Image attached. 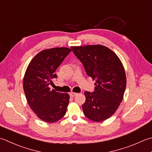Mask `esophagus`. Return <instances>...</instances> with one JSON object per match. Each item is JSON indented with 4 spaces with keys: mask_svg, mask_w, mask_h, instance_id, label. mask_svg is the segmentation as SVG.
Wrapping results in <instances>:
<instances>
[{
    "mask_svg": "<svg viewBox=\"0 0 152 152\" xmlns=\"http://www.w3.org/2000/svg\"><path fill=\"white\" fill-rule=\"evenodd\" d=\"M77 94H77V93H75V92H71V93L70 94V97H74V96H76Z\"/></svg>",
    "mask_w": 152,
    "mask_h": 152,
    "instance_id": "esophagus-1",
    "label": "esophagus"
}]
</instances>
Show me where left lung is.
Listing matches in <instances>:
<instances>
[{"label":"left lung","instance_id":"1","mask_svg":"<svg viewBox=\"0 0 152 152\" xmlns=\"http://www.w3.org/2000/svg\"><path fill=\"white\" fill-rule=\"evenodd\" d=\"M71 49L87 75L96 80L94 91L84 92L82 109L85 116L96 122L107 119L117 111L125 91L126 79L123 64L114 52L100 45Z\"/></svg>","mask_w":152,"mask_h":152}]
</instances>
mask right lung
I'll return each mask as SVG.
<instances>
[{
    "label": "right lung",
    "instance_id": "obj_1",
    "mask_svg": "<svg viewBox=\"0 0 152 152\" xmlns=\"http://www.w3.org/2000/svg\"><path fill=\"white\" fill-rule=\"evenodd\" d=\"M70 49L57 47L43 50L29 64L23 78V90L29 107L37 117L47 123H55L64 117L69 103V95L50 90L55 71Z\"/></svg>",
    "mask_w": 152,
    "mask_h": 152
}]
</instances>
